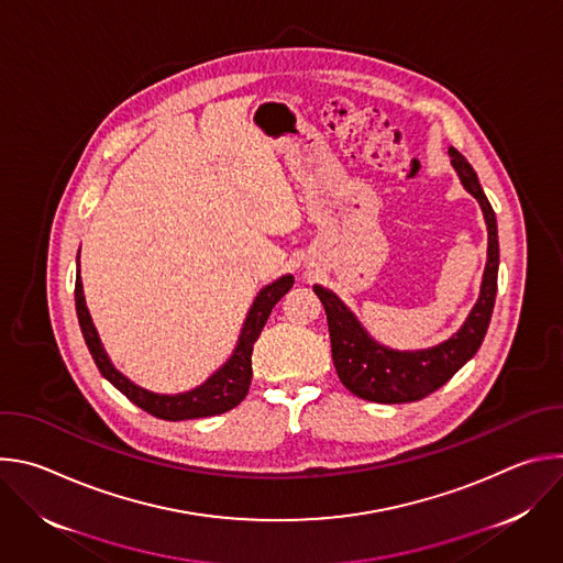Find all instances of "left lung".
Returning <instances> with one entry per match:
<instances>
[{"label":"left lung","instance_id":"obj_1","mask_svg":"<svg viewBox=\"0 0 563 563\" xmlns=\"http://www.w3.org/2000/svg\"><path fill=\"white\" fill-rule=\"evenodd\" d=\"M450 157L461 185L478 200L488 227V263L481 280V294L456 334L428 350H389L365 332L352 309L334 291L313 285L328 313L332 358L341 383L358 398L374 404H410L437 391L476 354L490 325L499 274L497 218L467 159L452 146Z\"/></svg>","mask_w":563,"mask_h":563}]
</instances>
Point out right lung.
<instances>
[{
	"label": "right lung",
	"instance_id": "obj_1",
	"mask_svg": "<svg viewBox=\"0 0 563 563\" xmlns=\"http://www.w3.org/2000/svg\"><path fill=\"white\" fill-rule=\"evenodd\" d=\"M291 285H294V276L287 274V276L274 280L272 285L263 287L245 318L243 332H240V339H238V345H235L231 358L216 374H211L200 387L185 391V394H174V396L148 391V389L131 383L124 374H120L113 367V363L109 361V356L100 343L91 313L87 309L79 269H77V278H75V309H77L79 328H82V336L87 341V347H89L100 374L113 387H118L131 400V404H135L151 417L165 419V421H187V419L222 415V412L235 408L240 400L247 396L250 385H252L254 343L258 341L274 305L291 289Z\"/></svg>",
	"mask_w": 563,
	"mask_h": 563
}]
</instances>
